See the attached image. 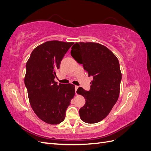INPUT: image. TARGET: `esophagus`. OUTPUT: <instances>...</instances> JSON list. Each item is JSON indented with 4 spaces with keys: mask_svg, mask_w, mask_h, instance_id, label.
<instances>
[{
    "mask_svg": "<svg viewBox=\"0 0 151 151\" xmlns=\"http://www.w3.org/2000/svg\"><path fill=\"white\" fill-rule=\"evenodd\" d=\"M78 88H79V86H75V91H76V94H77V93H76V91H77V89H78Z\"/></svg>",
    "mask_w": 151,
    "mask_h": 151,
    "instance_id": "34e87169",
    "label": "esophagus"
}]
</instances>
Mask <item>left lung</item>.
<instances>
[{
    "label": "left lung",
    "mask_w": 151,
    "mask_h": 151,
    "mask_svg": "<svg viewBox=\"0 0 151 151\" xmlns=\"http://www.w3.org/2000/svg\"><path fill=\"white\" fill-rule=\"evenodd\" d=\"M70 53L83 65L89 76L93 77L89 91L81 87L77 91L86 99L84 106L79 109L80 118L88 123H98L108 116L119 97V62L110 50L98 43H76Z\"/></svg>",
    "instance_id": "8db88e82"
}]
</instances>
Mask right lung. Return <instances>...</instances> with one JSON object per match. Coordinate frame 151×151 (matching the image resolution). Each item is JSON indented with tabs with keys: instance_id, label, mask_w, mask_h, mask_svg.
Masks as SVG:
<instances>
[{
	"instance_id": "1",
	"label": "right lung",
	"mask_w": 151,
	"mask_h": 151,
	"mask_svg": "<svg viewBox=\"0 0 151 151\" xmlns=\"http://www.w3.org/2000/svg\"><path fill=\"white\" fill-rule=\"evenodd\" d=\"M74 43L48 41L36 47L26 65L24 84L31 106L40 120L57 125L65 119L66 109L75 95L72 84L55 81L63 56Z\"/></svg>"
}]
</instances>
